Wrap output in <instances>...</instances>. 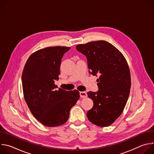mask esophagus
<instances>
[{"label": "esophagus", "instance_id": "34e87169", "mask_svg": "<svg viewBox=\"0 0 154 154\" xmlns=\"http://www.w3.org/2000/svg\"><path fill=\"white\" fill-rule=\"evenodd\" d=\"M80 97L82 98H85L87 97V94L86 92H84V91H80Z\"/></svg>", "mask_w": 154, "mask_h": 154}]
</instances>
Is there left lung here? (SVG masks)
<instances>
[{"instance_id":"obj_1","label":"left lung","mask_w":154,"mask_h":154,"mask_svg":"<svg viewBox=\"0 0 154 154\" xmlns=\"http://www.w3.org/2000/svg\"><path fill=\"white\" fill-rule=\"evenodd\" d=\"M76 49L86 57L90 74L99 75V90L87 93L94 103L87 118L97 126L110 125L122 113L130 94L131 78L126 60L105 41L79 45Z\"/></svg>"}]
</instances>
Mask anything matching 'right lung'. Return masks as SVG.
I'll return each instance as SVG.
<instances>
[{
  "label": "right lung",
  "mask_w": 154,
  "mask_h": 154,
  "mask_svg": "<svg viewBox=\"0 0 154 154\" xmlns=\"http://www.w3.org/2000/svg\"><path fill=\"white\" fill-rule=\"evenodd\" d=\"M71 48L49 47L32 54L22 75L25 100L35 118L47 127L66 122L71 108L80 97L79 92L66 91L54 84L59 79L61 58Z\"/></svg>",
  "instance_id": "1"
}]
</instances>
